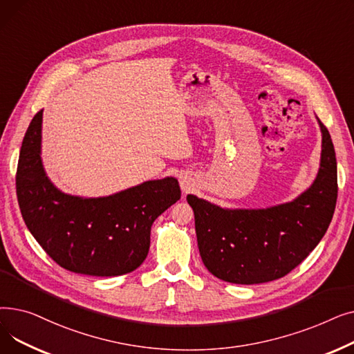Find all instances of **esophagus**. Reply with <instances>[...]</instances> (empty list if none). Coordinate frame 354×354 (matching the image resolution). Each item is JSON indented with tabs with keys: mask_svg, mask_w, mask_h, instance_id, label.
Returning <instances> with one entry per match:
<instances>
[{
	"mask_svg": "<svg viewBox=\"0 0 354 354\" xmlns=\"http://www.w3.org/2000/svg\"><path fill=\"white\" fill-rule=\"evenodd\" d=\"M180 187H182V189H183V191H189V189L192 188V182H191V179H188V178H182V179H180Z\"/></svg>",
	"mask_w": 354,
	"mask_h": 354,
	"instance_id": "esophagus-1",
	"label": "esophagus"
}]
</instances>
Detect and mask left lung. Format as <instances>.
<instances>
[{
  "mask_svg": "<svg viewBox=\"0 0 354 354\" xmlns=\"http://www.w3.org/2000/svg\"><path fill=\"white\" fill-rule=\"evenodd\" d=\"M311 187L295 199L268 208H222L188 195L202 263L222 281L259 284L287 275L317 247L337 201V162L327 127Z\"/></svg>",
  "mask_w": 354,
  "mask_h": 354,
  "instance_id": "left-lung-1",
  "label": "left lung"
}]
</instances>
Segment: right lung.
I'll return each instance as SVG.
<instances>
[{
    "label": "right lung",
    "instance_id": "1",
    "mask_svg": "<svg viewBox=\"0 0 354 354\" xmlns=\"http://www.w3.org/2000/svg\"><path fill=\"white\" fill-rule=\"evenodd\" d=\"M43 110L26 132L17 166V198L31 235L60 267L116 277L135 271L151 245L155 219L180 198L178 179L142 182L109 196L62 192L41 159Z\"/></svg>",
    "mask_w": 354,
    "mask_h": 354
}]
</instances>
